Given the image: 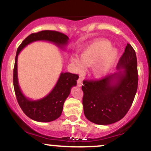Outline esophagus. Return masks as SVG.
<instances>
[{
  "label": "esophagus",
  "instance_id": "1",
  "mask_svg": "<svg viewBox=\"0 0 151 151\" xmlns=\"http://www.w3.org/2000/svg\"><path fill=\"white\" fill-rule=\"evenodd\" d=\"M83 85V83H82V79L79 77L77 80V86H81Z\"/></svg>",
  "mask_w": 151,
  "mask_h": 151
}]
</instances>
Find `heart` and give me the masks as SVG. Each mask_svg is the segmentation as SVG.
Instances as JSON below:
<instances>
[{"label":"heart","instance_id":"1","mask_svg":"<svg viewBox=\"0 0 151 151\" xmlns=\"http://www.w3.org/2000/svg\"><path fill=\"white\" fill-rule=\"evenodd\" d=\"M119 58V52L112 48L111 42L99 39L86 46L81 53V58L72 56L71 62L74 70L79 74L85 72L86 67H92L96 77H104L114 67Z\"/></svg>","mask_w":151,"mask_h":151}]
</instances>
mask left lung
Returning <instances> with one entry per match:
<instances>
[{
  "instance_id": "left-lung-1",
  "label": "left lung",
  "mask_w": 151,
  "mask_h": 151,
  "mask_svg": "<svg viewBox=\"0 0 151 151\" xmlns=\"http://www.w3.org/2000/svg\"><path fill=\"white\" fill-rule=\"evenodd\" d=\"M117 72L99 80H84L82 104L86 119L99 125H108L123 119L138 89L136 52L127 44L116 67Z\"/></svg>"
}]
</instances>
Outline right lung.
I'll list each match as a JSON object with an SVG mask.
<instances>
[{"label":"right lung","mask_w":151,"mask_h":151,"mask_svg":"<svg viewBox=\"0 0 151 151\" xmlns=\"http://www.w3.org/2000/svg\"><path fill=\"white\" fill-rule=\"evenodd\" d=\"M44 40L52 42L61 49L68 43L69 37L62 32L54 30H42L32 33L22 41L18 47L13 70V86L18 104L26 116L39 122H50L61 116L66 99L70 95L72 86L77 85V74L62 72L58 82L49 94L40 99H29L22 93L18 79V57L20 51L35 41Z\"/></svg>","instance_id":"1"}]
</instances>
